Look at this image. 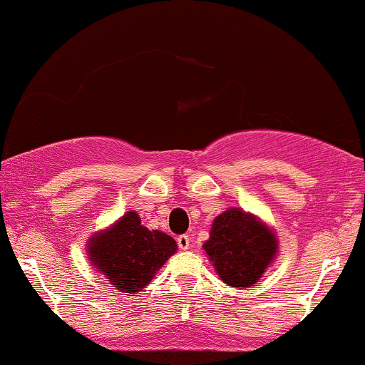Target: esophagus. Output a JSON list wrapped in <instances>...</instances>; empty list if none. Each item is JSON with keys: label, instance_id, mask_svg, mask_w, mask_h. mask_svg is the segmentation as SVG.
<instances>
[{"label": "esophagus", "instance_id": "esophagus-1", "mask_svg": "<svg viewBox=\"0 0 365 365\" xmlns=\"http://www.w3.org/2000/svg\"><path fill=\"white\" fill-rule=\"evenodd\" d=\"M190 242H191L190 235H179V237H178V245H179V249H182V250L190 249Z\"/></svg>", "mask_w": 365, "mask_h": 365}]
</instances>
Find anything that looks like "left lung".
<instances>
[{
  "mask_svg": "<svg viewBox=\"0 0 365 365\" xmlns=\"http://www.w3.org/2000/svg\"><path fill=\"white\" fill-rule=\"evenodd\" d=\"M203 249L225 284L250 287L275 257L277 240L254 215L230 209L214 219Z\"/></svg>",
  "mask_w": 365,
  "mask_h": 365,
  "instance_id": "obj_1",
  "label": "left lung"
}]
</instances>
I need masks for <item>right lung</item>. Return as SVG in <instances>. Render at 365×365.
<instances>
[{"instance_id":"add662e5","label":"right lung","mask_w":365,"mask_h":365,"mask_svg":"<svg viewBox=\"0 0 365 365\" xmlns=\"http://www.w3.org/2000/svg\"><path fill=\"white\" fill-rule=\"evenodd\" d=\"M175 249L174 238L144 228L135 212H127L88 244L93 266L109 278L113 287L123 292H139L146 287Z\"/></svg>"}]
</instances>
